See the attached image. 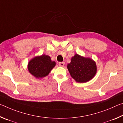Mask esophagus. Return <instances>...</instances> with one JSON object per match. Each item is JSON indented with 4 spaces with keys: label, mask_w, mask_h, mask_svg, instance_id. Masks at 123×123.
I'll use <instances>...</instances> for the list:
<instances>
[{
    "label": "esophagus",
    "mask_w": 123,
    "mask_h": 123,
    "mask_svg": "<svg viewBox=\"0 0 123 123\" xmlns=\"http://www.w3.org/2000/svg\"><path fill=\"white\" fill-rule=\"evenodd\" d=\"M59 66L60 67H63L64 66V62H60L59 63Z\"/></svg>",
    "instance_id": "obj_1"
}]
</instances>
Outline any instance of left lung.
<instances>
[{
  "label": "left lung",
  "mask_w": 123,
  "mask_h": 123,
  "mask_svg": "<svg viewBox=\"0 0 123 123\" xmlns=\"http://www.w3.org/2000/svg\"><path fill=\"white\" fill-rule=\"evenodd\" d=\"M67 68L70 75L76 82H86L95 76L97 68L95 61L90 58H86L75 54L71 59Z\"/></svg>",
  "instance_id": "1"
}]
</instances>
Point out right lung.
Listing matches in <instances>:
<instances>
[{
	"label": "right lung",
	"instance_id": "obj_1",
	"mask_svg": "<svg viewBox=\"0 0 123 123\" xmlns=\"http://www.w3.org/2000/svg\"><path fill=\"white\" fill-rule=\"evenodd\" d=\"M55 65L56 62L52 61L49 56L44 54L31 60L28 63V68L30 73L39 79L47 76Z\"/></svg>",
	"mask_w": 123,
	"mask_h": 123
}]
</instances>
